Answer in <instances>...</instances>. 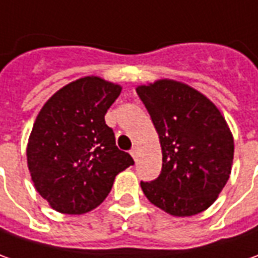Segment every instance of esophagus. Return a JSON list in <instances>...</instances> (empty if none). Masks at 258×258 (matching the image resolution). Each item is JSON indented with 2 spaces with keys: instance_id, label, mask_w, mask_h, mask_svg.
<instances>
[{
  "instance_id": "obj_1",
  "label": "esophagus",
  "mask_w": 258,
  "mask_h": 258,
  "mask_svg": "<svg viewBox=\"0 0 258 258\" xmlns=\"http://www.w3.org/2000/svg\"><path fill=\"white\" fill-rule=\"evenodd\" d=\"M130 154L133 156V158H134V160H137V154H138V148H137V147H133V148L130 150Z\"/></svg>"
}]
</instances>
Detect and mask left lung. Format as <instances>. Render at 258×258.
I'll use <instances>...</instances> for the list:
<instances>
[{
  "label": "left lung",
  "mask_w": 258,
  "mask_h": 258,
  "mask_svg": "<svg viewBox=\"0 0 258 258\" xmlns=\"http://www.w3.org/2000/svg\"><path fill=\"white\" fill-rule=\"evenodd\" d=\"M156 127L163 168L141 181L146 197L165 213L188 217L207 210L231 173L234 140L224 117L206 95L174 80L137 87Z\"/></svg>",
  "instance_id": "8db88e82"
}]
</instances>
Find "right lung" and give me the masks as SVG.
Returning <instances> with one entry per match:
<instances>
[{"mask_svg":"<svg viewBox=\"0 0 258 258\" xmlns=\"http://www.w3.org/2000/svg\"><path fill=\"white\" fill-rule=\"evenodd\" d=\"M120 93L118 84L84 77L58 90L38 112L27 163L35 190L59 213L84 214L98 207L115 175L134 164L104 120Z\"/></svg>","mask_w":258,"mask_h":258,"instance_id":"right-lung-1","label":"right lung"}]
</instances>
